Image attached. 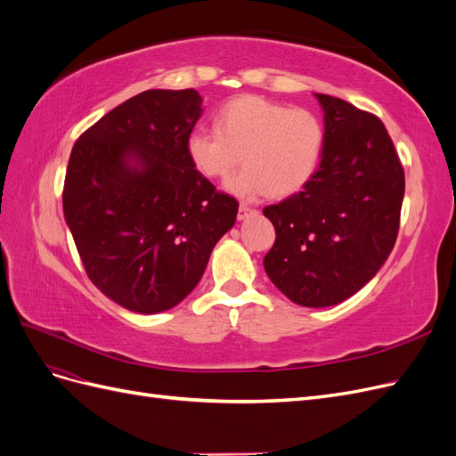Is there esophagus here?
Wrapping results in <instances>:
<instances>
[{"instance_id":"34e87169","label":"esophagus","mask_w":456,"mask_h":456,"mask_svg":"<svg viewBox=\"0 0 456 456\" xmlns=\"http://www.w3.org/2000/svg\"><path fill=\"white\" fill-rule=\"evenodd\" d=\"M255 211L251 209V207H247V205H240V209H238V220H245L247 216H251Z\"/></svg>"}]
</instances>
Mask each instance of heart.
<instances>
[{
	"instance_id": "obj_1",
	"label": "heart",
	"mask_w": 456,
	"mask_h": 456,
	"mask_svg": "<svg viewBox=\"0 0 456 456\" xmlns=\"http://www.w3.org/2000/svg\"><path fill=\"white\" fill-rule=\"evenodd\" d=\"M323 142V123L310 110L247 94L218 110L215 131L191 129L184 148L191 167L205 178H226L241 156L245 167L226 190L256 200L287 198L305 188L320 167Z\"/></svg>"
}]
</instances>
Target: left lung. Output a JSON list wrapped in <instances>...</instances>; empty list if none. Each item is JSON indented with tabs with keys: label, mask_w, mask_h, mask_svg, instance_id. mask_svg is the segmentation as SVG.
Instances as JSON below:
<instances>
[{
	"label": "left lung",
	"mask_w": 456,
	"mask_h": 456,
	"mask_svg": "<svg viewBox=\"0 0 456 456\" xmlns=\"http://www.w3.org/2000/svg\"><path fill=\"white\" fill-rule=\"evenodd\" d=\"M314 96L323 110L322 161L302 191L265 209L275 228L265 270L295 305L327 308L360 291L390 256L405 173L377 116Z\"/></svg>",
	"instance_id": "1"
}]
</instances>
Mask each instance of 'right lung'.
I'll use <instances>...</instances> for the list:
<instances>
[{
    "label": "right lung",
    "mask_w": 456,
    "mask_h": 456,
    "mask_svg": "<svg viewBox=\"0 0 456 456\" xmlns=\"http://www.w3.org/2000/svg\"><path fill=\"white\" fill-rule=\"evenodd\" d=\"M201 102L194 89L144 91L72 148L66 224L89 280L129 312L159 314L183 302L236 223L238 201L186 158Z\"/></svg>",
    "instance_id": "1"
}]
</instances>
